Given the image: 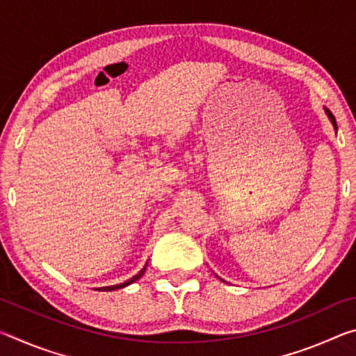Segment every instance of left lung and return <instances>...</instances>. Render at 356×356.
<instances>
[{
	"instance_id": "8db88e82",
	"label": "left lung",
	"mask_w": 356,
	"mask_h": 356,
	"mask_svg": "<svg viewBox=\"0 0 356 356\" xmlns=\"http://www.w3.org/2000/svg\"><path fill=\"white\" fill-rule=\"evenodd\" d=\"M325 110V113H327V116H328V119H330V122L333 124V127H334V130L337 131V124H336V119H334V116H333V113H331L328 108H323Z\"/></svg>"
}]
</instances>
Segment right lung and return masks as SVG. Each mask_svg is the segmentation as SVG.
<instances>
[{"mask_svg": "<svg viewBox=\"0 0 356 356\" xmlns=\"http://www.w3.org/2000/svg\"><path fill=\"white\" fill-rule=\"evenodd\" d=\"M146 267H147V262H146V265H144V267L140 270V272H138L135 276H131L130 280H127V281H124V282H120V284H116V286H106V287H99L97 291H100V292H111V291H116V289H124V287H127V286H130L131 282H135V281H138L141 278V276L144 275V272H146Z\"/></svg>", "mask_w": 356, "mask_h": 356, "instance_id": "obj_1", "label": "right lung"}]
</instances>
